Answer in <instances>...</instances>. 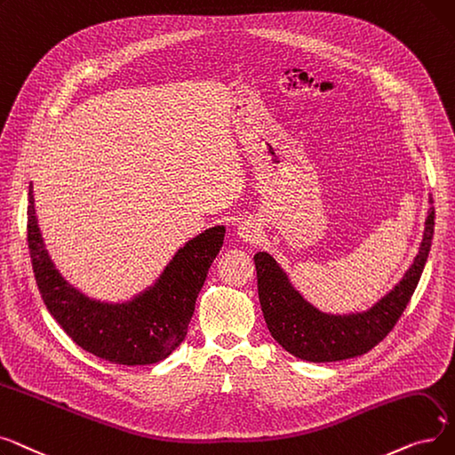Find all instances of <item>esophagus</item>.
Masks as SVG:
<instances>
[{"label":"esophagus","instance_id":"34e87169","mask_svg":"<svg viewBox=\"0 0 455 455\" xmlns=\"http://www.w3.org/2000/svg\"><path fill=\"white\" fill-rule=\"evenodd\" d=\"M261 228H259L257 222L253 220H248V222H243L239 226V236L244 241V243H257L259 236H261Z\"/></svg>","mask_w":455,"mask_h":455}]
</instances>
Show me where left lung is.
Returning a JSON list of instances; mask_svg holds the SVG:
<instances>
[{
	"instance_id": "left-lung-1",
	"label": "left lung",
	"mask_w": 455,
	"mask_h": 455,
	"mask_svg": "<svg viewBox=\"0 0 455 455\" xmlns=\"http://www.w3.org/2000/svg\"><path fill=\"white\" fill-rule=\"evenodd\" d=\"M434 228L435 209L429 207L420 251L403 279L372 309L348 316L316 311L291 287L268 253H255L259 301L272 337L289 354L313 363L350 359L372 350L391 333L413 296L427 261Z\"/></svg>"
}]
</instances>
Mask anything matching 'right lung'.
Here are the masks:
<instances>
[{"instance_id":"1","label":"right lung","mask_w":455,"mask_h":455,"mask_svg":"<svg viewBox=\"0 0 455 455\" xmlns=\"http://www.w3.org/2000/svg\"><path fill=\"white\" fill-rule=\"evenodd\" d=\"M222 226L200 233L166 267L157 283L129 304L84 298L53 268L35 219L29 187L28 246L42 299L67 335L89 354L115 364L159 363L183 342L196 298L224 244Z\"/></svg>"}]
</instances>
